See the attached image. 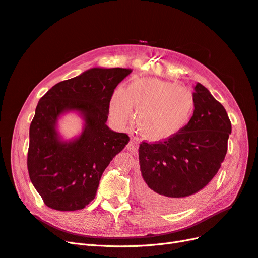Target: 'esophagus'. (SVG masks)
Returning a JSON list of instances; mask_svg holds the SVG:
<instances>
[{"label": "esophagus", "mask_w": 258, "mask_h": 258, "mask_svg": "<svg viewBox=\"0 0 258 258\" xmlns=\"http://www.w3.org/2000/svg\"><path fill=\"white\" fill-rule=\"evenodd\" d=\"M126 149L131 153H136L137 152V143L132 140L129 141V143L126 146Z\"/></svg>", "instance_id": "34e87169"}]
</instances>
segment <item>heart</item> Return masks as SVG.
<instances>
[{
    "label": "heart",
    "mask_w": 258,
    "mask_h": 258,
    "mask_svg": "<svg viewBox=\"0 0 258 258\" xmlns=\"http://www.w3.org/2000/svg\"><path fill=\"white\" fill-rule=\"evenodd\" d=\"M137 107V122L142 134L155 140L176 135L190 120L194 108L192 93L177 82L156 78L136 79L127 90L117 88L110 109L126 120Z\"/></svg>",
    "instance_id": "obj_1"
}]
</instances>
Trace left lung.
<instances>
[{
	"label": "left lung",
	"instance_id": "1",
	"mask_svg": "<svg viewBox=\"0 0 258 258\" xmlns=\"http://www.w3.org/2000/svg\"><path fill=\"white\" fill-rule=\"evenodd\" d=\"M193 100V116L182 129L139 148L143 178L139 196L146 205L164 212H178L197 202L227 154L231 122L225 107L199 82Z\"/></svg>",
	"mask_w": 258,
	"mask_h": 258
}]
</instances>
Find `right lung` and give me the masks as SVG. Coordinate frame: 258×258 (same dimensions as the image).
<instances>
[{
    "mask_svg": "<svg viewBox=\"0 0 258 258\" xmlns=\"http://www.w3.org/2000/svg\"><path fill=\"white\" fill-rule=\"evenodd\" d=\"M132 71L94 67L58 82L41 97L30 124L28 172L44 204L61 212L85 208L94 198L104 170L129 142L106 124L115 88ZM77 112L82 134L64 141L58 119Z\"/></svg>",
    "mask_w": 258,
    "mask_h": 258,
    "instance_id": "add662e5",
    "label": "right lung"
}]
</instances>
